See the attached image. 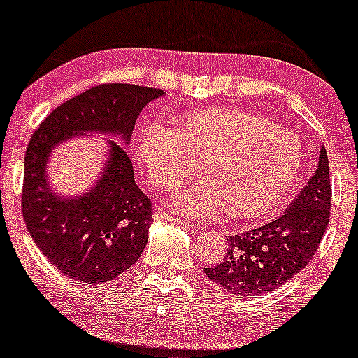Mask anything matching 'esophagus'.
<instances>
[{
  "label": "esophagus",
  "mask_w": 358,
  "mask_h": 358,
  "mask_svg": "<svg viewBox=\"0 0 358 358\" xmlns=\"http://www.w3.org/2000/svg\"><path fill=\"white\" fill-rule=\"evenodd\" d=\"M156 219H159V220H168V222H173V224H176V225H182V227H188L187 222L182 220V219H176V217L170 215V213L165 212V210H158V212H156Z\"/></svg>",
  "instance_id": "34e87169"
}]
</instances>
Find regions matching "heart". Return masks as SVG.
<instances>
[{
    "label": "heart",
    "mask_w": 358,
    "mask_h": 358,
    "mask_svg": "<svg viewBox=\"0 0 358 358\" xmlns=\"http://www.w3.org/2000/svg\"><path fill=\"white\" fill-rule=\"evenodd\" d=\"M139 159L156 187L170 190L196 173L207 180L171 196L187 215L215 210L237 219L269 212L296 182L299 139L276 122L237 108L190 114L178 126L151 124L139 138Z\"/></svg>",
    "instance_id": "1"
}]
</instances>
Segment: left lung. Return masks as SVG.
Returning <instances> with one entry per match:
<instances>
[{"mask_svg":"<svg viewBox=\"0 0 358 358\" xmlns=\"http://www.w3.org/2000/svg\"><path fill=\"white\" fill-rule=\"evenodd\" d=\"M331 183L324 146L318 168L294 202L276 220L227 237L220 264L205 268L213 285L237 296H256L281 287L315 256L330 222Z\"/></svg>","mask_w":358,"mask_h":358,"instance_id":"1","label":"left lung"}]
</instances>
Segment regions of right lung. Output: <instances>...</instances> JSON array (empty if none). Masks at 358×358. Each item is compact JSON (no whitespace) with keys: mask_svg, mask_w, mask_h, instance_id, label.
<instances>
[{"mask_svg":"<svg viewBox=\"0 0 358 358\" xmlns=\"http://www.w3.org/2000/svg\"><path fill=\"white\" fill-rule=\"evenodd\" d=\"M163 94L133 84L96 85L53 109L31 134L24 155L23 219L43 256L65 276L87 285L121 276L146 248L153 205L134 183L126 148L113 139L92 190L76 199L55 195L45 176L52 148L82 133L114 134L127 145L139 113Z\"/></svg>","mask_w":358,"mask_h":358,"instance_id":"obj_1","label":"right lung"}]
</instances>
